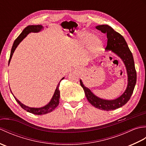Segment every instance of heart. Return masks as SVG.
<instances>
[{
  "label": "heart",
  "instance_id": "b5f03b06",
  "mask_svg": "<svg viewBox=\"0 0 146 146\" xmlns=\"http://www.w3.org/2000/svg\"><path fill=\"white\" fill-rule=\"evenodd\" d=\"M90 43H91L90 46V51L92 54H95L100 50L102 48V43L100 39L95 38V36L93 34L89 33H83L81 39L78 43L79 47H84L86 46Z\"/></svg>",
  "mask_w": 146,
  "mask_h": 146
}]
</instances>
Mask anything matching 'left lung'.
Here are the masks:
<instances>
[{
	"label": "left lung",
	"mask_w": 146,
	"mask_h": 146,
	"mask_svg": "<svg viewBox=\"0 0 146 146\" xmlns=\"http://www.w3.org/2000/svg\"><path fill=\"white\" fill-rule=\"evenodd\" d=\"M96 29L107 35V45L105 49L115 52L124 63L128 75L127 87L120 97L113 100H106L95 96L90 89L83 85L81 80H80V82L82 87L84 90L86 98L93 106L103 110H113L127 103L133 94L137 80L134 61L125 39L120 34L116 32L108 25L97 26Z\"/></svg>",
	"instance_id": "1"
}]
</instances>
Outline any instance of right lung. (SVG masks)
<instances>
[{
  "label": "right lung",
  "mask_w": 146,
  "mask_h": 146,
  "mask_svg": "<svg viewBox=\"0 0 146 146\" xmlns=\"http://www.w3.org/2000/svg\"><path fill=\"white\" fill-rule=\"evenodd\" d=\"M42 29H43V27L41 25H31V26H27L25 29L23 30V31L21 33V35L17 37V38L15 40L14 42V44L12 45V47L11 49V55H10V58H9V64L10 63V61L11 60V58L12 56V54H13L14 52L15 51V49H16V48L17 47V46L19 45V44L23 41L24 39V38H25L26 36L28 35L29 33H38ZM63 79H64V78H62L60 83H58V85L56 87V89L54 92V94L53 95V97H52L51 100L50 101V102L48 104L46 105V106L41 107V108H31V107H29L26 106L25 105H24L21 103V102L19 101L17 99L15 98V100L17 101V103L19 104L20 106L24 109L25 110H26L27 111H28L29 113H31L35 115H44V114H46L48 113L49 112H51V111L54 110L56 107H57V106L59 104V102H60V89H59V87H60V82Z\"/></svg>",
  "instance_id": "obj_1"
}]
</instances>
